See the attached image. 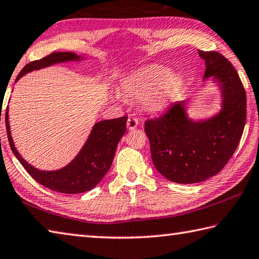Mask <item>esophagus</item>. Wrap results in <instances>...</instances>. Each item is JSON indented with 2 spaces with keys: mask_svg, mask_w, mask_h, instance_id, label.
Instances as JSON below:
<instances>
[{
  "mask_svg": "<svg viewBox=\"0 0 259 259\" xmlns=\"http://www.w3.org/2000/svg\"><path fill=\"white\" fill-rule=\"evenodd\" d=\"M138 123H139L138 119H136V117H134V116H129L128 121H126V126H128L129 130H134L137 128Z\"/></svg>",
  "mask_w": 259,
  "mask_h": 259,
  "instance_id": "obj_1",
  "label": "esophagus"
}]
</instances>
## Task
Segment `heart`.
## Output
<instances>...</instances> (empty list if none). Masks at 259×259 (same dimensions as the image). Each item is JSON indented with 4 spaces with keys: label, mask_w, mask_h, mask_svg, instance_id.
<instances>
[{
    "label": "heart",
    "mask_w": 259,
    "mask_h": 259,
    "mask_svg": "<svg viewBox=\"0 0 259 259\" xmlns=\"http://www.w3.org/2000/svg\"><path fill=\"white\" fill-rule=\"evenodd\" d=\"M183 84L185 78L181 74H172L170 69L154 65L125 77L121 82V91L130 98L142 100L144 107L148 111H158ZM113 98L121 101V95L115 92Z\"/></svg>",
    "instance_id": "b5f03b06"
}]
</instances>
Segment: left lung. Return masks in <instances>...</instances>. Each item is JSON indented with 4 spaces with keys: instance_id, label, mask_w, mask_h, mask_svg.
I'll use <instances>...</instances> for the list:
<instances>
[{
    "instance_id": "obj_1",
    "label": "left lung",
    "mask_w": 259,
    "mask_h": 259,
    "mask_svg": "<svg viewBox=\"0 0 259 259\" xmlns=\"http://www.w3.org/2000/svg\"><path fill=\"white\" fill-rule=\"evenodd\" d=\"M198 54L206 65L204 80L211 79L221 92L220 112L190 119L189 101H182L145 122L156 170L167 180L185 185L218 175L236 152L246 124V92L236 69L218 52Z\"/></svg>"
}]
</instances>
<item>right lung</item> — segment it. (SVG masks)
Wrapping results in <instances>:
<instances>
[{
    "mask_svg": "<svg viewBox=\"0 0 259 259\" xmlns=\"http://www.w3.org/2000/svg\"><path fill=\"white\" fill-rule=\"evenodd\" d=\"M83 59V56L77 55L73 52H54L43 59L32 61L25 65V68L18 74L16 81L34 70L51 67L58 63L73 62V61L79 62ZM126 120H128V116L124 115L117 119L96 122L86 143L79 150L77 156L68 165L55 171H41L30 165L19 154L11 137L9 107L6 113L8 139L15 156L37 182L51 190L62 192V194H81V192L93 189L100 183L106 172L110 170L116 146L125 134Z\"/></svg>",
    "mask_w": 259,
    "mask_h": 259,
    "instance_id": "add662e5",
    "label": "right lung"
}]
</instances>
